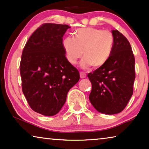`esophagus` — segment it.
Listing matches in <instances>:
<instances>
[{"instance_id":"obj_1","label":"esophagus","mask_w":149,"mask_h":149,"mask_svg":"<svg viewBox=\"0 0 149 149\" xmlns=\"http://www.w3.org/2000/svg\"><path fill=\"white\" fill-rule=\"evenodd\" d=\"M80 77L81 79H84L86 77V74L83 72H80Z\"/></svg>"}]
</instances>
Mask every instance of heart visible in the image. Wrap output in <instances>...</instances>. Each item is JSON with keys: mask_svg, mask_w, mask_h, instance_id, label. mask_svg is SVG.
<instances>
[{"mask_svg": "<svg viewBox=\"0 0 149 149\" xmlns=\"http://www.w3.org/2000/svg\"><path fill=\"white\" fill-rule=\"evenodd\" d=\"M74 34V38L67 36L62 42L68 62L75 64L83 52L85 58L81 61L83 68L104 66L113 51L115 40L113 33L109 30L87 27L77 30Z\"/></svg>", "mask_w": 149, "mask_h": 149, "instance_id": "1", "label": "heart"}]
</instances>
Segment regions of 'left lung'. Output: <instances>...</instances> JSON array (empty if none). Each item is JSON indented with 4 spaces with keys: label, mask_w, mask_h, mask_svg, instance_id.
Instances as JSON below:
<instances>
[{
    "label": "left lung",
    "mask_w": 149,
    "mask_h": 149,
    "mask_svg": "<svg viewBox=\"0 0 149 149\" xmlns=\"http://www.w3.org/2000/svg\"><path fill=\"white\" fill-rule=\"evenodd\" d=\"M114 45L106 64L87 77L91 83L89 98L101 113L113 115L125 109L134 91L135 58L127 38L119 30L112 31Z\"/></svg>",
    "instance_id": "8db88e82"
}]
</instances>
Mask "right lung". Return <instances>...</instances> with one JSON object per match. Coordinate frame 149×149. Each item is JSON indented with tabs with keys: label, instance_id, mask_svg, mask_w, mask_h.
I'll list each match as a JSON object with an SVG mask.
<instances>
[{
	"label": "right lung",
	"instance_id": "add662e5",
	"mask_svg": "<svg viewBox=\"0 0 149 149\" xmlns=\"http://www.w3.org/2000/svg\"><path fill=\"white\" fill-rule=\"evenodd\" d=\"M70 28L66 24H42L22 52V91L30 108L41 115H56L80 78L79 70L67 60L62 45L63 36Z\"/></svg>",
	"mask_w": 149,
	"mask_h": 149
}]
</instances>
